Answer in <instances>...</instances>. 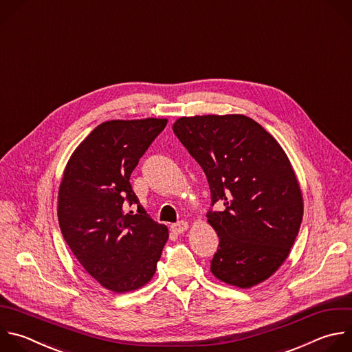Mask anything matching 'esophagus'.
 I'll return each mask as SVG.
<instances>
[{
    "label": "esophagus",
    "instance_id": "esophagus-1",
    "mask_svg": "<svg viewBox=\"0 0 352 352\" xmlns=\"http://www.w3.org/2000/svg\"><path fill=\"white\" fill-rule=\"evenodd\" d=\"M188 228H189V223H188L186 221H179V222L171 225V229H173V232H175V233H182V232H185Z\"/></svg>",
    "mask_w": 352,
    "mask_h": 352
}]
</instances>
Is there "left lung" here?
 Returning <instances> with one entry per match:
<instances>
[{
  "mask_svg": "<svg viewBox=\"0 0 352 352\" xmlns=\"http://www.w3.org/2000/svg\"><path fill=\"white\" fill-rule=\"evenodd\" d=\"M173 130L203 168L211 204L225 206L207 212L219 238L211 274L241 289L260 285L289 257L304 214L286 152L243 114L184 116Z\"/></svg>",
  "mask_w": 352,
  "mask_h": 352,
  "instance_id": "obj_1",
  "label": "left lung"
}]
</instances>
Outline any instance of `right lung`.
I'll list each match as a JSON object with an SVG mask.
<instances>
[{"label":"right lung","mask_w":352,"mask_h":352,"mask_svg":"<svg viewBox=\"0 0 352 352\" xmlns=\"http://www.w3.org/2000/svg\"><path fill=\"white\" fill-rule=\"evenodd\" d=\"M167 119L110 120L74 149L58 192L62 235L82 268L113 293L138 290L156 272L168 228L140 206L130 177ZM139 204V214L127 212Z\"/></svg>","instance_id":"1"}]
</instances>
